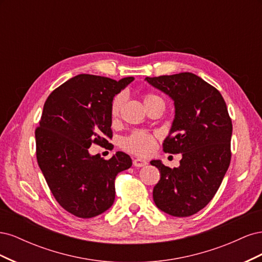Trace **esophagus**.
<instances>
[{"label": "esophagus", "instance_id": "obj_1", "mask_svg": "<svg viewBox=\"0 0 262 262\" xmlns=\"http://www.w3.org/2000/svg\"><path fill=\"white\" fill-rule=\"evenodd\" d=\"M147 164V162L145 160H142V158H136V160H133V165L136 166V167H143Z\"/></svg>", "mask_w": 262, "mask_h": 262}]
</instances>
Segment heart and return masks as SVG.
Instances as JSON below:
<instances>
[{"instance_id": "1", "label": "heart", "mask_w": 262, "mask_h": 262, "mask_svg": "<svg viewBox=\"0 0 262 262\" xmlns=\"http://www.w3.org/2000/svg\"><path fill=\"white\" fill-rule=\"evenodd\" d=\"M155 99H161V98L155 96L153 94L145 95L143 98L144 105ZM123 101H124L123 94L116 95L115 98L113 99L112 106H110V113H112V116L114 118H116L119 114H120ZM155 144H156V140L153 134H150L146 131H141V130L134 131L131 136L126 137L122 141V147L124 149L141 156H145L152 153L153 149L155 148Z\"/></svg>"}]
</instances>
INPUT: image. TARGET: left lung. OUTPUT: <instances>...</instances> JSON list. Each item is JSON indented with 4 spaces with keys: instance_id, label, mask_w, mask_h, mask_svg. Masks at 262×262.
<instances>
[{
    "instance_id": "obj_1",
    "label": "left lung",
    "mask_w": 262,
    "mask_h": 262,
    "mask_svg": "<svg viewBox=\"0 0 262 262\" xmlns=\"http://www.w3.org/2000/svg\"><path fill=\"white\" fill-rule=\"evenodd\" d=\"M145 81L173 101L175 117L164 152L182 155L179 167L172 169L160 160L150 161L161 173L153 200L169 215H193L212 200L231 163L233 126L226 104L215 87L193 73Z\"/></svg>"
}]
</instances>
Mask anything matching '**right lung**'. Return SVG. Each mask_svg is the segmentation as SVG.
<instances>
[{"label":"right lung","mask_w":262,"mask_h":262,"mask_svg":"<svg viewBox=\"0 0 262 262\" xmlns=\"http://www.w3.org/2000/svg\"><path fill=\"white\" fill-rule=\"evenodd\" d=\"M134 77L112 78L80 74L47 98L36 129L37 161L55 200L73 215L91 219L115 201V179L131 167V157L117 152L106 161L92 155L93 143L110 144L112 101Z\"/></svg>","instance_id":"obj_1"}]
</instances>
